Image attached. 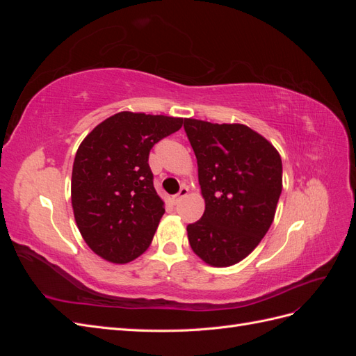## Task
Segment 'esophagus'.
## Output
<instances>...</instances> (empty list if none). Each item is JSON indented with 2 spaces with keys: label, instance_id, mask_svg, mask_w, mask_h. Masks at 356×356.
<instances>
[{
  "label": "esophagus",
  "instance_id": "esophagus-1",
  "mask_svg": "<svg viewBox=\"0 0 356 356\" xmlns=\"http://www.w3.org/2000/svg\"><path fill=\"white\" fill-rule=\"evenodd\" d=\"M187 195H188V188H187V187H181V190L178 191V195H175L174 197H172L170 202L174 203V204H177L181 199H184Z\"/></svg>",
  "mask_w": 356,
  "mask_h": 356
}]
</instances>
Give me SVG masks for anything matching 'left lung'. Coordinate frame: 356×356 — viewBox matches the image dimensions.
<instances>
[{"label":"left lung","mask_w":356,"mask_h":356,"mask_svg":"<svg viewBox=\"0 0 356 356\" xmlns=\"http://www.w3.org/2000/svg\"><path fill=\"white\" fill-rule=\"evenodd\" d=\"M204 199L202 218L187 225L191 250L213 267L242 261L261 242L282 191V160L245 124L186 118Z\"/></svg>","instance_id":"left-lung-1"}]
</instances>
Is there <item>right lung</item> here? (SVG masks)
I'll use <instances>...</instances> for the list:
<instances>
[{"label":"right lung","instance_id":"add662e5","mask_svg":"<svg viewBox=\"0 0 356 356\" xmlns=\"http://www.w3.org/2000/svg\"><path fill=\"white\" fill-rule=\"evenodd\" d=\"M184 118L122 111L83 139L72 165L74 218L90 250L124 264L144 254L165 213L153 186L149 149Z\"/></svg>","mask_w":356,"mask_h":356}]
</instances>
